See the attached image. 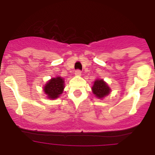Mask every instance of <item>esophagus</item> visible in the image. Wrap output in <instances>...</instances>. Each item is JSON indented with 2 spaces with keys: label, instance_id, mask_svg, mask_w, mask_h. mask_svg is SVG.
Returning a JSON list of instances; mask_svg holds the SVG:
<instances>
[{
  "label": "esophagus",
  "instance_id": "1",
  "mask_svg": "<svg viewBox=\"0 0 155 155\" xmlns=\"http://www.w3.org/2000/svg\"><path fill=\"white\" fill-rule=\"evenodd\" d=\"M74 74L76 76H81V71L80 70H77V71H75Z\"/></svg>",
  "mask_w": 155,
  "mask_h": 155
}]
</instances>
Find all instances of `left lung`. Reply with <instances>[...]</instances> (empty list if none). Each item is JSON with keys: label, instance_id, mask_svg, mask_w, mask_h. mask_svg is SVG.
I'll use <instances>...</instances> for the list:
<instances>
[{"label": "left lung", "instance_id": "8db88e82", "mask_svg": "<svg viewBox=\"0 0 155 155\" xmlns=\"http://www.w3.org/2000/svg\"><path fill=\"white\" fill-rule=\"evenodd\" d=\"M91 89L93 94L98 98H103L111 91L110 87L102 79H97L96 81H94Z\"/></svg>", "mask_w": 155, "mask_h": 155}]
</instances>
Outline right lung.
I'll use <instances>...</instances> for the list:
<instances>
[{
	"instance_id": "1",
	"label": "right lung",
	"mask_w": 155,
	"mask_h": 155,
	"mask_svg": "<svg viewBox=\"0 0 155 155\" xmlns=\"http://www.w3.org/2000/svg\"><path fill=\"white\" fill-rule=\"evenodd\" d=\"M64 88V81L61 77L51 78L45 84L43 91L47 95L48 98L55 99L63 93Z\"/></svg>"
}]
</instances>
